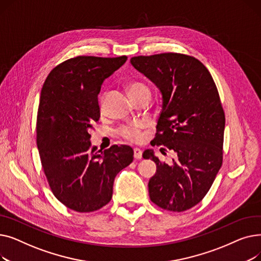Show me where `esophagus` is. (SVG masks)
I'll list each match as a JSON object with an SVG mask.
<instances>
[{
  "mask_svg": "<svg viewBox=\"0 0 261 261\" xmlns=\"http://www.w3.org/2000/svg\"><path fill=\"white\" fill-rule=\"evenodd\" d=\"M134 159L135 160L142 159V150L140 148H134Z\"/></svg>",
  "mask_w": 261,
  "mask_h": 261,
  "instance_id": "esophagus-1",
  "label": "esophagus"
}]
</instances>
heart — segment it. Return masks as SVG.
<instances>
[{"mask_svg":"<svg viewBox=\"0 0 261 261\" xmlns=\"http://www.w3.org/2000/svg\"><path fill=\"white\" fill-rule=\"evenodd\" d=\"M146 91H149L148 88L145 85L140 84V82H133V84L129 86V93L131 96L139 95ZM140 129H141V123H128V125L120 127L119 134L127 141L138 142L142 138Z\"/></svg>","mask_w":261,"mask_h":261,"instance_id":"obj_1","label":"heart"}]
</instances>
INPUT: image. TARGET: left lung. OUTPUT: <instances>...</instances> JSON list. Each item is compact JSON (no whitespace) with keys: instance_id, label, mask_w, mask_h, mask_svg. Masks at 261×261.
<instances>
[{"instance_id":"8db88e82","label":"left lung","mask_w":261,"mask_h":261,"mask_svg":"<svg viewBox=\"0 0 261 261\" xmlns=\"http://www.w3.org/2000/svg\"><path fill=\"white\" fill-rule=\"evenodd\" d=\"M130 62L162 95L154 143L176 154L168 165L152 149L144 151V159L156 164L150 199L164 210L184 212L207 194L222 165L225 116L217 87L203 63L187 55L138 56Z\"/></svg>"}]
</instances>
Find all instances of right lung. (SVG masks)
Masks as SVG:
<instances>
[{
  "label": "right lung",
  "instance_id": "add662e5",
  "mask_svg": "<svg viewBox=\"0 0 261 261\" xmlns=\"http://www.w3.org/2000/svg\"><path fill=\"white\" fill-rule=\"evenodd\" d=\"M127 57L79 56L57 65L41 90L37 146L46 179L66 207L95 212L112 198L116 174L133 161L130 146L105 151L92 146L93 123L100 117L98 94L103 81Z\"/></svg>",
  "mask_w": 261,
  "mask_h": 261
}]
</instances>
